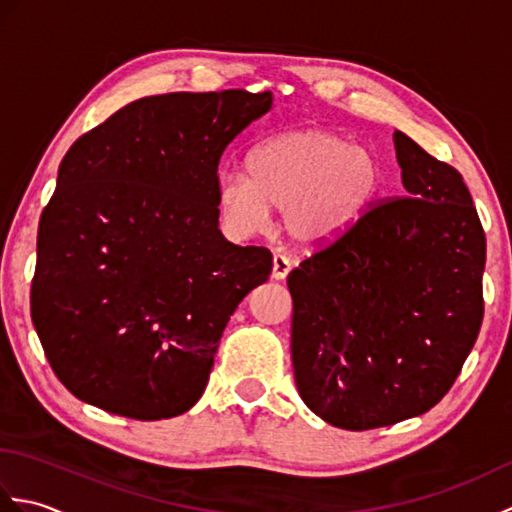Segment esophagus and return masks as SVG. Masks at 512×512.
Returning a JSON list of instances; mask_svg holds the SVG:
<instances>
[{
  "instance_id": "34e87169",
  "label": "esophagus",
  "mask_w": 512,
  "mask_h": 512,
  "mask_svg": "<svg viewBox=\"0 0 512 512\" xmlns=\"http://www.w3.org/2000/svg\"><path fill=\"white\" fill-rule=\"evenodd\" d=\"M290 268H292V262H290V257H286V255H275L273 257V279H286V275L290 273Z\"/></svg>"
}]
</instances>
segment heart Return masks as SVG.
Returning a JSON list of instances; mask_svg holds the SVG:
<instances>
[{"label": "heart", "mask_w": 512, "mask_h": 512, "mask_svg": "<svg viewBox=\"0 0 512 512\" xmlns=\"http://www.w3.org/2000/svg\"><path fill=\"white\" fill-rule=\"evenodd\" d=\"M248 171L231 169L217 178L224 224L237 235L264 231L270 205L301 246L325 244L352 228L383 180L374 149L323 127L270 138L253 151Z\"/></svg>", "instance_id": "b5f03b06"}]
</instances>
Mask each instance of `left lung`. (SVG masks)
Masks as SVG:
<instances>
[{
	"instance_id": "1",
	"label": "left lung",
	"mask_w": 512,
	"mask_h": 512,
	"mask_svg": "<svg viewBox=\"0 0 512 512\" xmlns=\"http://www.w3.org/2000/svg\"><path fill=\"white\" fill-rule=\"evenodd\" d=\"M407 195L374 204L292 270V367L303 402L347 431L436 407L484 317L486 235L447 162L396 132Z\"/></svg>"
}]
</instances>
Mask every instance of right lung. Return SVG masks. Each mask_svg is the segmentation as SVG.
Wrapping results in <instances>:
<instances>
[{"label": "right lung", "instance_id": "right-lung-1", "mask_svg": "<svg viewBox=\"0 0 512 512\" xmlns=\"http://www.w3.org/2000/svg\"><path fill=\"white\" fill-rule=\"evenodd\" d=\"M273 94L173 92L125 105L63 156L41 213L30 314L83 402L173 418L204 394L228 319L273 255L217 228V165Z\"/></svg>", "mask_w": 512, "mask_h": 512}]
</instances>
